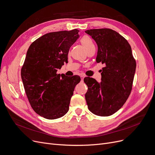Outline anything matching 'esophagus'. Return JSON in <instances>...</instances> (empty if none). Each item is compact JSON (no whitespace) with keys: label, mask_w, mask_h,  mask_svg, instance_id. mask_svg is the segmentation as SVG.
<instances>
[{"label":"esophagus","mask_w":155,"mask_h":155,"mask_svg":"<svg viewBox=\"0 0 155 155\" xmlns=\"http://www.w3.org/2000/svg\"><path fill=\"white\" fill-rule=\"evenodd\" d=\"M80 77H81V80H84V75H81L80 76Z\"/></svg>","instance_id":"1"}]
</instances>
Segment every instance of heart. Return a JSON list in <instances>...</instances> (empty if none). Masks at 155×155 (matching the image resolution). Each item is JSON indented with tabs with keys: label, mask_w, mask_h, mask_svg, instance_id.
Instances as JSON below:
<instances>
[{
	"label": "heart",
	"mask_w": 155,
	"mask_h": 155,
	"mask_svg": "<svg viewBox=\"0 0 155 155\" xmlns=\"http://www.w3.org/2000/svg\"><path fill=\"white\" fill-rule=\"evenodd\" d=\"M81 43H82V45L86 50L87 52L88 50H90L92 48H95L94 44L92 41V39L87 36H84L82 39H81Z\"/></svg>",
	"instance_id": "1"
}]
</instances>
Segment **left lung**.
Returning <instances> with one entry per match:
<instances>
[{
    "label": "left lung",
    "instance_id": "left-lung-1",
    "mask_svg": "<svg viewBox=\"0 0 155 155\" xmlns=\"http://www.w3.org/2000/svg\"><path fill=\"white\" fill-rule=\"evenodd\" d=\"M98 47L97 63L105 67L101 82L85 77L88 87L85 100L88 108L94 114L109 116L119 110L132 90L136 63L127 41L110 29H94L85 31Z\"/></svg>",
    "mask_w": 155,
    "mask_h": 155
}]
</instances>
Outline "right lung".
Returning <instances> with one entry per match:
<instances>
[{"instance_id": "1", "label": "right lung", "mask_w": 155, "mask_h": 155, "mask_svg": "<svg viewBox=\"0 0 155 155\" xmlns=\"http://www.w3.org/2000/svg\"><path fill=\"white\" fill-rule=\"evenodd\" d=\"M79 31L49 32L32 43L21 69V78L31 106L41 117L55 119L66 114L80 77L57 74L68 61L70 47Z\"/></svg>"}]
</instances>
